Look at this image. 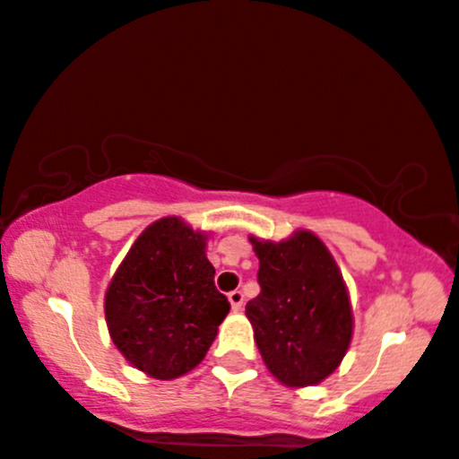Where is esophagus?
<instances>
[{"label":"esophagus","instance_id":"obj_1","mask_svg":"<svg viewBox=\"0 0 459 459\" xmlns=\"http://www.w3.org/2000/svg\"><path fill=\"white\" fill-rule=\"evenodd\" d=\"M243 299H245V297H243V293H241V291H238V289H237V291H230V293H229L230 307L235 309V312H238V309L243 307Z\"/></svg>","mask_w":459,"mask_h":459}]
</instances>
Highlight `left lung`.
I'll return each instance as SVG.
<instances>
[{"instance_id":"1","label":"left lung","mask_w":459,"mask_h":459,"mask_svg":"<svg viewBox=\"0 0 459 459\" xmlns=\"http://www.w3.org/2000/svg\"><path fill=\"white\" fill-rule=\"evenodd\" d=\"M249 241L260 260V295L245 306V314L264 364L287 386L318 385L337 370L353 333L337 262L309 230L281 243Z\"/></svg>"}]
</instances>
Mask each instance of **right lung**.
Segmentation results:
<instances>
[{
    "instance_id": "1",
    "label": "right lung",
    "mask_w": 459,
    "mask_h": 459,
    "mask_svg": "<svg viewBox=\"0 0 459 459\" xmlns=\"http://www.w3.org/2000/svg\"><path fill=\"white\" fill-rule=\"evenodd\" d=\"M214 274L204 232L177 216L150 224L106 291L108 331L122 356L160 380L193 370L230 309Z\"/></svg>"
}]
</instances>
